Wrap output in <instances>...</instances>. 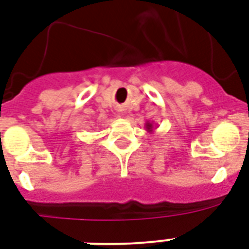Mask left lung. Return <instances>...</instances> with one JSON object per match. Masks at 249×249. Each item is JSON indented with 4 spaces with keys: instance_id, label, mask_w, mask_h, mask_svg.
Segmentation results:
<instances>
[{
    "instance_id": "8db88e82",
    "label": "left lung",
    "mask_w": 249,
    "mask_h": 249,
    "mask_svg": "<svg viewBox=\"0 0 249 249\" xmlns=\"http://www.w3.org/2000/svg\"><path fill=\"white\" fill-rule=\"evenodd\" d=\"M145 128H146V131H148V132H152L153 128H154V123L146 122L145 123Z\"/></svg>"
}]
</instances>
